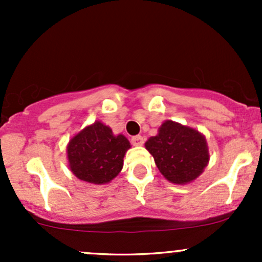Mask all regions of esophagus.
<instances>
[{"label": "esophagus", "mask_w": 262, "mask_h": 262, "mask_svg": "<svg viewBox=\"0 0 262 262\" xmlns=\"http://www.w3.org/2000/svg\"><path fill=\"white\" fill-rule=\"evenodd\" d=\"M130 141H132V144H133V145H135V146L143 145V144H144V138L141 137V135H135V137L132 138Z\"/></svg>", "instance_id": "1"}]
</instances>
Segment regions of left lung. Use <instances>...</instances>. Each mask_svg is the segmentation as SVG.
Wrapping results in <instances>:
<instances>
[{"instance_id":"obj_1","label":"left lung","mask_w":262,"mask_h":262,"mask_svg":"<svg viewBox=\"0 0 262 262\" xmlns=\"http://www.w3.org/2000/svg\"><path fill=\"white\" fill-rule=\"evenodd\" d=\"M156 166L172 183H188L202 173L209 160L206 139L198 130L166 121L145 143Z\"/></svg>"}]
</instances>
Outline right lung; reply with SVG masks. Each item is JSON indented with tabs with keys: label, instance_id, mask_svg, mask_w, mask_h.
<instances>
[{
	"label": "right lung",
	"instance_id": "1",
	"mask_svg": "<svg viewBox=\"0 0 262 262\" xmlns=\"http://www.w3.org/2000/svg\"><path fill=\"white\" fill-rule=\"evenodd\" d=\"M129 148L130 144L124 135H113L110 127L96 122L70 140L69 165L77 179L102 185L121 172Z\"/></svg>",
	"mask_w": 262,
	"mask_h": 262
}]
</instances>
